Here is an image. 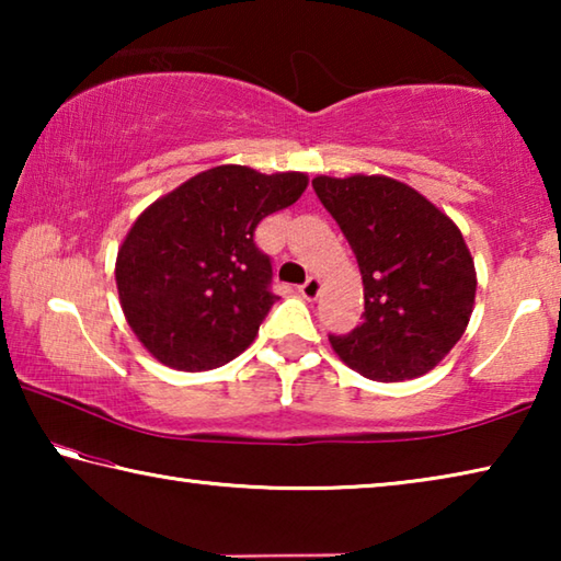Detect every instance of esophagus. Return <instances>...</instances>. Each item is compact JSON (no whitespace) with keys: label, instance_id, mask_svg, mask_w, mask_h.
I'll return each mask as SVG.
<instances>
[{"label":"esophagus","instance_id":"34e87169","mask_svg":"<svg viewBox=\"0 0 561 561\" xmlns=\"http://www.w3.org/2000/svg\"><path fill=\"white\" fill-rule=\"evenodd\" d=\"M319 291H321V282L317 279V277H309L307 282L301 284L299 287V294L304 299H309V301H314L317 297H319Z\"/></svg>","mask_w":561,"mask_h":561}]
</instances>
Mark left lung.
I'll list each match as a JSON object with an SVG mask.
<instances>
[{
	"instance_id": "8db88e82",
	"label": "left lung",
	"mask_w": 561,
	"mask_h": 561,
	"mask_svg": "<svg viewBox=\"0 0 561 561\" xmlns=\"http://www.w3.org/2000/svg\"><path fill=\"white\" fill-rule=\"evenodd\" d=\"M339 222L364 279V321L331 348L356 374L411 381L450 354L468 327L474 262L448 215L386 175L311 180Z\"/></svg>"
}]
</instances>
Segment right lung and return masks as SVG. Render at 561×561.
Listing matches in <instances>:
<instances>
[{
    "label": "right lung",
    "mask_w": 561,
    "mask_h": 561,
    "mask_svg": "<svg viewBox=\"0 0 561 561\" xmlns=\"http://www.w3.org/2000/svg\"><path fill=\"white\" fill-rule=\"evenodd\" d=\"M309 185L217 165L156 201L123 240L116 284L128 327L160 364L207 371L240 356L277 301L254 230Z\"/></svg>",
    "instance_id": "add662e5"
}]
</instances>
